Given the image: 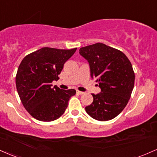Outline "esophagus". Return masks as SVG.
<instances>
[{
	"mask_svg": "<svg viewBox=\"0 0 157 157\" xmlns=\"http://www.w3.org/2000/svg\"><path fill=\"white\" fill-rule=\"evenodd\" d=\"M77 94H80V95H82V94H84V92L80 91V90H77Z\"/></svg>",
	"mask_w": 157,
	"mask_h": 157,
	"instance_id": "1",
	"label": "esophagus"
}]
</instances>
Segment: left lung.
I'll return each mask as SVG.
<instances>
[{
	"mask_svg": "<svg viewBox=\"0 0 157 157\" xmlns=\"http://www.w3.org/2000/svg\"><path fill=\"white\" fill-rule=\"evenodd\" d=\"M79 52L88 60L90 77L101 88L100 93L92 94L94 101L86 107V113L100 121L116 118L125 108L134 88L131 62L121 51L103 43L81 48Z\"/></svg>",
	"mask_w": 157,
	"mask_h": 157,
	"instance_id": "obj_1",
	"label": "left lung"
}]
</instances>
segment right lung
<instances>
[{"mask_svg":"<svg viewBox=\"0 0 157 157\" xmlns=\"http://www.w3.org/2000/svg\"><path fill=\"white\" fill-rule=\"evenodd\" d=\"M76 50L43 48L26 56L20 63L16 75L17 90L24 107L36 120L58 119L76 94L75 89L52 88L51 84L59 79L64 63Z\"/></svg>","mask_w":157,"mask_h":157,"instance_id":"right-lung-1","label":"right lung"}]
</instances>
